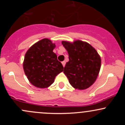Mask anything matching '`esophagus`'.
<instances>
[{
  "label": "esophagus",
  "instance_id": "esophagus-1",
  "mask_svg": "<svg viewBox=\"0 0 125 125\" xmlns=\"http://www.w3.org/2000/svg\"><path fill=\"white\" fill-rule=\"evenodd\" d=\"M62 63L63 64V66L64 67L65 66V64H66V62L65 61H63L62 62Z\"/></svg>",
  "mask_w": 125,
  "mask_h": 125
}]
</instances>
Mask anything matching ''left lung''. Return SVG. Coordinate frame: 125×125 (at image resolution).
<instances>
[{
    "label": "left lung",
    "instance_id": "obj_1",
    "mask_svg": "<svg viewBox=\"0 0 125 125\" xmlns=\"http://www.w3.org/2000/svg\"><path fill=\"white\" fill-rule=\"evenodd\" d=\"M69 54L64 67L70 84L74 89L84 90L94 83L99 73L101 59L96 50L88 43L76 40L62 42Z\"/></svg>",
    "mask_w": 125,
    "mask_h": 125
}]
</instances>
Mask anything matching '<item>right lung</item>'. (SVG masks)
<instances>
[{
  "mask_svg": "<svg viewBox=\"0 0 125 125\" xmlns=\"http://www.w3.org/2000/svg\"><path fill=\"white\" fill-rule=\"evenodd\" d=\"M55 47V43L44 38L33 44L26 53L23 63L24 72L35 87H49L56 76L63 71L62 64L53 52Z\"/></svg>",
  "mask_w": 125,
  "mask_h": 125,
  "instance_id": "right-lung-1",
  "label": "right lung"
}]
</instances>
